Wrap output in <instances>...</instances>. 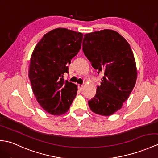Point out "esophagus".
<instances>
[{
	"mask_svg": "<svg viewBox=\"0 0 158 158\" xmlns=\"http://www.w3.org/2000/svg\"><path fill=\"white\" fill-rule=\"evenodd\" d=\"M78 88L80 91H82L83 89V85H78Z\"/></svg>",
	"mask_w": 158,
	"mask_h": 158,
	"instance_id": "1",
	"label": "esophagus"
}]
</instances>
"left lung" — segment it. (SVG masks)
I'll use <instances>...</instances> for the list:
<instances>
[{"instance_id": "8db88e82", "label": "left lung", "mask_w": 158, "mask_h": 158, "mask_svg": "<svg viewBox=\"0 0 158 158\" xmlns=\"http://www.w3.org/2000/svg\"><path fill=\"white\" fill-rule=\"evenodd\" d=\"M83 50L98 73L104 72L101 85L88 104L93 112L110 116L122 108L136 83L133 51L122 35L107 29L84 35Z\"/></svg>"}]
</instances>
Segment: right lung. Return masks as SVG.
<instances>
[{
	"instance_id": "right-lung-1",
	"label": "right lung",
	"mask_w": 158,
	"mask_h": 158,
	"mask_svg": "<svg viewBox=\"0 0 158 158\" xmlns=\"http://www.w3.org/2000/svg\"><path fill=\"white\" fill-rule=\"evenodd\" d=\"M83 35L54 29L43 36L32 52L29 69L32 91L41 107L52 115L67 112L77 95V86L64 81L62 75L81 49Z\"/></svg>"
}]
</instances>
